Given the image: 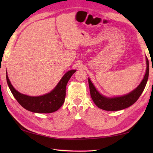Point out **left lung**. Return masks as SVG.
I'll return each instance as SVG.
<instances>
[{
    "label": "left lung",
    "mask_w": 153,
    "mask_h": 153,
    "mask_svg": "<svg viewBox=\"0 0 153 153\" xmlns=\"http://www.w3.org/2000/svg\"><path fill=\"white\" fill-rule=\"evenodd\" d=\"M146 71L140 84L132 92L129 93L128 94L122 96L120 97L115 98H107L102 96L98 92L95 88L94 85L88 79V84L90 87V96L94 104L98 108L105 111H115L124 109L132 105L134 102L137 101L139 97H140L142 92L144 91V88L148 81L149 74V63L148 59L146 58Z\"/></svg>",
    "instance_id": "8db88e82"
}]
</instances>
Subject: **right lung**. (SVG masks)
Segmentation results:
<instances>
[{"mask_svg": "<svg viewBox=\"0 0 153 153\" xmlns=\"http://www.w3.org/2000/svg\"><path fill=\"white\" fill-rule=\"evenodd\" d=\"M76 70H70L64 75L53 90L40 97H29L15 90L7 75V82L13 95L17 101L27 111L33 113H50L57 111L63 105L66 95V86Z\"/></svg>", "mask_w": 153, "mask_h": 153, "instance_id": "1", "label": "right lung"}]
</instances>
